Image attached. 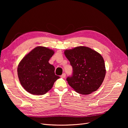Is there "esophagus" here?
<instances>
[{"label":"esophagus","instance_id":"34e87169","mask_svg":"<svg viewBox=\"0 0 128 128\" xmlns=\"http://www.w3.org/2000/svg\"><path fill=\"white\" fill-rule=\"evenodd\" d=\"M65 77H66V74L65 73H63V74L60 76V77L61 78H65Z\"/></svg>","mask_w":128,"mask_h":128}]
</instances>
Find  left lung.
I'll use <instances>...</instances> for the list:
<instances>
[{
  "mask_svg": "<svg viewBox=\"0 0 128 128\" xmlns=\"http://www.w3.org/2000/svg\"><path fill=\"white\" fill-rule=\"evenodd\" d=\"M64 54L72 68V76L66 79L69 85L84 95L96 91L103 82L106 74L102 56L84 46L66 50Z\"/></svg>",
  "mask_w": 128,
  "mask_h": 128,
  "instance_id": "1",
  "label": "left lung"
}]
</instances>
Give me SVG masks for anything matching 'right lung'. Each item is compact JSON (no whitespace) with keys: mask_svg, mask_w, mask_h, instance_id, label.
I'll list each match as a JSON object with an SVG mask.
<instances>
[{"mask_svg":"<svg viewBox=\"0 0 128 128\" xmlns=\"http://www.w3.org/2000/svg\"><path fill=\"white\" fill-rule=\"evenodd\" d=\"M53 50L39 46L32 50L20 62L18 77L24 89L32 94L43 95L49 91L60 78L54 66L49 63Z\"/></svg>","mask_w":128,"mask_h":128,"instance_id":"obj_1","label":"right lung"}]
</instances>
